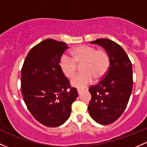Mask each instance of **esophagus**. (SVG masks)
<instances>
[{"label":"esophagus","mask_w":147,"mask_h":147,"mask_svg":"<svg viewBox=\"0 0 147 147\" xmlns=\"http://www.w3.org/2000/svg\"><path fill=\"white\" fill-rule=\"evenodd\" d=\"M81 92H82L81 90H80V89H78V93L79 95H80V94H81Z\"/></svg>","instance_id":"esophagus-1"}]
</instances>
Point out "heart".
<instances>
[{
    "mask_svg": "<svg viewBox=\"0 0 147 147\" xmlns=\"http://www.w3.org/2000/svg\"><path fill=\"white\" fill-rule=\"evenodd\" d=\"M71 58L65 54L61 55L59 67L67 78H71L76 72L77 65H80L82 72L71 80V85L83 89L92 82L93 79L99 81L106 76L110 66V58L104 50L89 45H80L70 51Z\"/></svg>",
    "mask_w": 147,
    "mask_h": 147,
    "instance_id": "heart-1",
    "label": "heart"
}]
</instances>
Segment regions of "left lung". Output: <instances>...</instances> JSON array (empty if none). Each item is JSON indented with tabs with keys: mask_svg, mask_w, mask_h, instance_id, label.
<instances>
[{
	"mask_svg": "<svg viewBox=\"0 0 147 147\" xmlns=\"http://www.w3.org/2000/svg\"><path fill=\"white\" fill-rule=\"evenodd\" d=\"M90 43L106 51L110 66L105 78L89 87L92 99L88 111L94 121L109 125L120 118L129 101L133 84L132 63L122 46L109 38H98Z\"/></svg>",
	"mask_w": 147,
	"mask_h": 147,
	"instance_id": "obj_1",
	"label": "left lung"
}]
</instances>
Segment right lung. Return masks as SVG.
Segmentation results:
<instances>
[{
	"label": "right lung",
	"mask_w": 147,
	"mask_h": 147,
	"mask_svg": "<svg viewBox=\"0 0 147 147\" xmlns=\"http://www.w3.org/2000/svg\"><path fill=\"white\" fill-rule=\"evenodd\" d=\"M67 48L63 41L45 39L29 51L21 70V91L27 109L37 121L51 127L69 118L78 95L59 67Z\"/></svg>",
	"instance_id": "1"
}]
</instances>
